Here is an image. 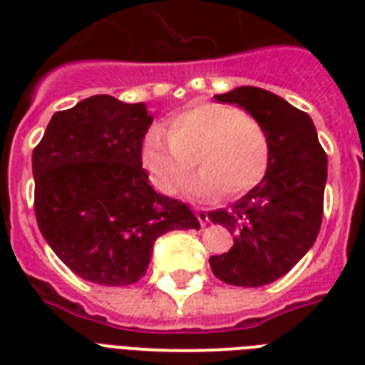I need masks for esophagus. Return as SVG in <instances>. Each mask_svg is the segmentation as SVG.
<instances>
[{
	"label": "esophagus",
	"instance_id": "1",
	"mask_svg": "<svg viewBox=\"0 0 365 365\" xmlns=\"http://www.w3.org/2000/svg\"><path fill=\"white\" fill-rule=\"evenodd\" d=\"M195 214H197V217H199V222L202 223V225L208 223V210H206V208H195Z\"/></svg>",
	"mask_w": 365,
	"mask_h": 365
}]
</instances>
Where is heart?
Masks as SVG:
<instances>
[{
  "mask_svg": "<svg viewBox=\"0 0 365 365\" xmlns=\"http://www.w3.org/2000/svg\"><path fill=\"white\" fill-rule=\"evenodd\" d=\"M142 163L163 193H176L197 163L202 168L185 185L189 197L212 200L223 191L237 197L265 176L269 138L239 108L206 102L176 113L168 132L151 126L143 136Z\"/></svg>",
  "mask_w": 365,
  "mask_h": 365,
  "instance_id": "b5f03b06",
  "label": "heart"
}]
</instances>
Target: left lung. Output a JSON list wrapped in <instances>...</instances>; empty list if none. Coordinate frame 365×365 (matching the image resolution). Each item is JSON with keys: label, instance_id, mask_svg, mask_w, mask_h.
Here are the masks:
<instances>
[{"label": "left lung", "instance_id": "left-lung-1", "mask_svg": "<svg viewBox=\"0 0 365 365\" xmlns=\"http://www.w3.org/2000/svg\"><path fill=\"white\" fill-rule=\"evenodd\" d=\"M214 98L237 104L269 138L265 176L231 208L208 212L233 235V246L212 255V272L231 286H265L297 265L317 240L324 212L328 157L305 111L259 87H237Z\"/></svg>", "mask_w": 365, "mask_h": 365}]
</instances>
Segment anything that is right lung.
Returning a JSON list of instances; mask_svg holds the SVG:
<instances>
[{"label":"right lung","mask_w":365,"mask_h":365,"mask_svg":"<svg viewBox=\"0 0 365 365\" xmlns=\"http://www.w3.org/2000/svg\"><path fill=\"white\" fill-rule=\"evenodd\" d=\"M151 123L143 102L96 94L56 111L34 149L39 231L88 282H138L160 235L200 227L187 205L149 185L142 142Z\"/></svg>","instance_id":"obj_1"}]
</instances>
